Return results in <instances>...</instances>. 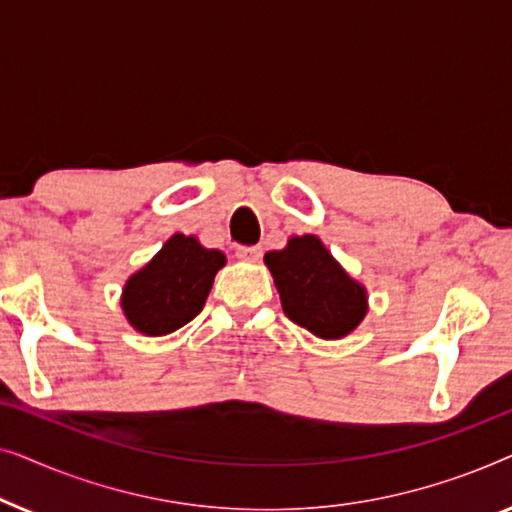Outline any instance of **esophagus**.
Returning a JSON list of instances; mask_svg holds the SVG:
<instances>
[{
  "mask_svg": "<svg viewBox=\"0 0 512 512\" xmlns=\"http://www.w3.org/2000/svg\"><path fill=\"white\" fill-rule=\"evenodd\" d=\"M237 258L240 261H249V263H256L258 258H261V247H237Z\"/></svg>",
  "mask_w": 512,
  "mask_h": 512,
  "instance_id": "34e87169",
  "label": "esophagus"
}]
</instances>
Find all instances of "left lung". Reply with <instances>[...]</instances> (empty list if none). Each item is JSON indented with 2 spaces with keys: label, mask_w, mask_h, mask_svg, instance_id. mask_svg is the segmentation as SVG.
Segmentation results:
<instances>
[{
  "label": "left lung",
  "mask_w": 512,
  "mask_h": 512,
  "mask_svg": "<svg viewBox=\"0 0 512 512\" xmlns=\"http://www.w3.org/2000/svg\"><path fill=\"white\" fill-rule=\"evenodd\" d=\"M284 314L324 340H340L368 312L366 289L342 270L317 235L291 237L282 251H268Z\"/></svg>",
  "instance_id": "8db88e82"
}]
</instances>
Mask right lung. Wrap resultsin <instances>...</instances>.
Instances as JSON below:
<instances>
[{"label": "right lung", "mask_w": 512, "mask_h": 512, "mask_svg": "<svg viewBox=\"0 0 512 512\" xmlns=\"http://www.w3.org/2000/svg\"><path fill=\"white\" fill-rule=\"evenodd\" d=\"M226 256L193 235H172L163 249L123 286L125 319L144 335H167L198 317Z\"/></svg>", "instance_id": "right-lung-1"}]
</instances>
